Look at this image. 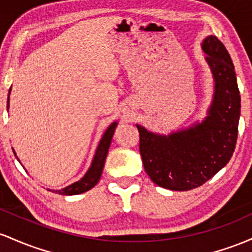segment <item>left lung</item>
Instances as JSON below:
<instances>
[{
  "mask_svg": "<svg viewBox=\"0 0 252 252\" xmlns=\"http://www.w3.org/2000/svg\"><path fill=\"white\" fill-rule=\"evenodd\" d=\"M201 49L214 82L207 117L168 134L137 125L146 174L170 190L200 187L224 168L236 148L240 95L232 59L214 35L203 39Z\"/></svg>",
  "mask_w": 252,
  "mask_h": 252,
  "instance_id": "1",
  "label": "left lung"
}]
</instances>
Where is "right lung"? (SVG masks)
Wrapping results in <instances>:
<instances>
[{
    "label": "right lung",
    "instance_id": "add662e5",
    "mask_svg": "<svg viewBox=\"0 0 252 252\" xmlns=\"http://www.w3.org/2000/svg\"><path fill=\"white\" fill-rule=\"evenodd\" d=\"M10 92H12V88L9 89V95H10ZM9 95H8L7 109H9ZM117 126H118V121H114V123H112L111 125L107 127V129L104 131L102 138H101L100 143H98L97 149H96L94 158H93V162L90 164L88 171L86 172V175H84L81 180H78L77 182L72 183V185L67 186V187H65L63 189H49V190L52 191V193L61 194V195H76V194L86 193V191H88L89 189L94 188L95 186L97 185L98 181H100L101 175H102L104 162H106L107 154H108L109 146H111V143L113 139V134H114ZM14 155L16 156L15 151H14Z\"/></svg>",
    "mask_w": 252,
    "mask_h": 252
}]
</instances>
